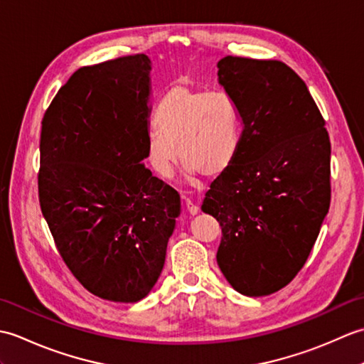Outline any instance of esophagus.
I'll use <instances>...</instances> for the list:
<instances>
[{
  "label": "esophagus",
  "instance_id": "esophagus-1",
  "mask_svg": "<svg viewBox=\"0 0 364 364\" xmlns=\"http://www.w3.org/2000/svg\"><path fill=\"white\" fill-rule=\"evenodd\" d=\"M184 205H186V210H188V213L191 214V215H196V214H198V206L192 202L191 198H184Z\"/></svg>",
  "mask_w": 364,
  "mask_h": 364
}]
</instances>
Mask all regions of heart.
Listing matches in <instances>:
<instances>
[{
	"mask_svg": "<svg viewBox=\"0 0 364 364\" xmlns=\"http://www.w3.org/2000/svg\"><path fill=\"white\" fill-rule=\"evenodd\" d=\"M154 122L158 129L146 136L145 153L150 167L162 178L173 175L178 153L189 176H218L236 156L241 117L225 92L175 84L162 97Z\"/></svg>",
	"mask_w": 364,
	"mask_h": 364,
	"instance_id": "1",
	"label": "heart"
}]
</instances>
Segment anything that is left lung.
Segmentation results:
<instances>
[{"label": "left lung", "instance_id": "8db88e82", "mask_svg": "<svg viewBox=\"0 0 364 364\" xmlns=\"http://www.w3.org/2000/svg\"><path fill=\"white\" fill-rule=\"evenodd\" d=\"M219 84L242 123L231 166L202 211L218 219V264L250 297L284 288L304 267L330 206V139L306 84L280 60L222 58Z\"/></svg>", "mask_w": 364, "mask_h": 364}]
</instances>
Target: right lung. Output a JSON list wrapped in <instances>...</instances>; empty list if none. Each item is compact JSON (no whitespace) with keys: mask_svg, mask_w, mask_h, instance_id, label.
<instances>
[{"mask_svg":"<svg viewBox=\"0 0 364 364\" xmlns=\"http://www.w3.org/2000/svg\"><path fill=\"white\" fill-rule=\"evenodd\" d=\"M151 60L82 67L42 120L38 200L67 267L95 296L146 297L181 213L178 192L144 166Z\"/></svg>","mask_w":364,"mask_h":364,"instance_id":"add662e5","label":"right lung"}]
</instances>
